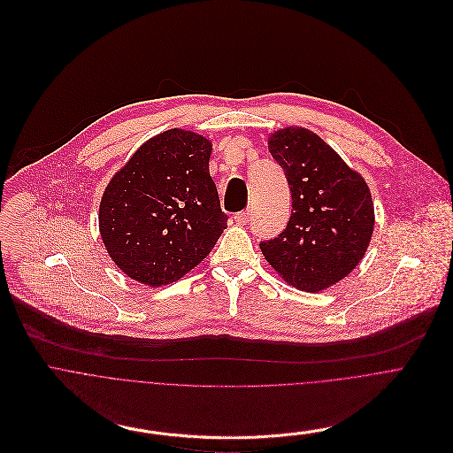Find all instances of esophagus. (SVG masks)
I'll return each instance as SVG.
<instances>
[{"label": "esophagus", "mask_w": 453, "mask_h": 453, "mask_svg": "<svg viewBox=\"0 0 453 453\" xmlns=\"http://www.w3.org/2000/svg\"><path fill=\"white\" fill-rule=\"evenodd\" d=\"M235 221H237V225H246V223L250 221V211L237 212V214H235Z\"/></svg>", "instance_id": "obj_1"}]
</instances>
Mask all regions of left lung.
Listing matches in <instances>:
<instances>
[{
	"label": "left lung",
	"instance_id": "left-lung-1",
	"mask_svg": "<svg viewBox=\"0 0 453 453\" xmlns=\"http://www.w3.org/2000/svg\"><path fill=\"white\" fill-rule=\"evenodd\" d=\"M267 148L286 173L293 211L284 232L260 242L262 255L293 288L323 291L342 280L370 246L372 193L365 178L307 128H282Z\"/></svg>",
	"mask_w": 453,
	"mask_h": 453
}]
</instances>
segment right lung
<instances>
[{
  "mask_svg": "<svg viewBox=\"0 0 453 453\" xmlns=\"http://www.w3.org/2000/svg\"><path fill=\"white\" fill-rule=\"evenodd\" d=\"M212 144L167 130L144 142L114 174L100 203V232L130 279L160 288L182 279L226 228L209 173Z\"/></svg>",
  "mask_w": 453,
  "mask_h": 453,
  "instance_id": "right-lung-1",
  "label": "right lung"
}]
</instances>
